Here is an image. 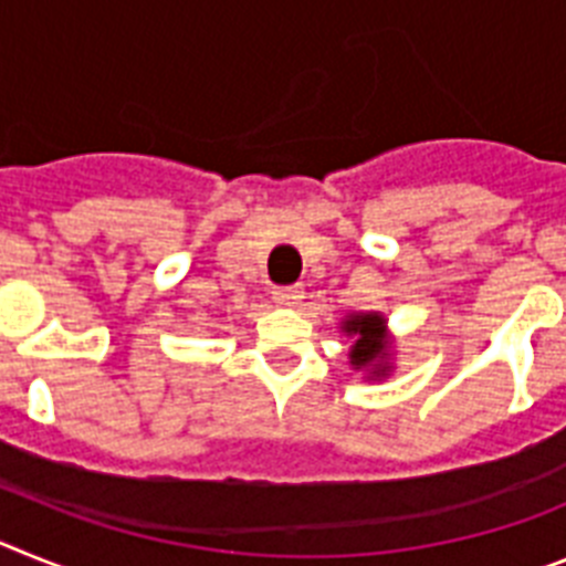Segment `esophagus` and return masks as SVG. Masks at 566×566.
<instances>
[{
  "mask_svg": "<svg viewBox=\"0 0 566 566\" xmlns=\"http://www.w3.org/2000/svg\"><path fill=\"white\" fill-rule=\"evenodd\" d=\"M302 298H304L302 287H273V302H276L279 307H296Z\"/></svg>",
  "mask_w": 566,
  "mask_h": 566,
  "instance_id": "1",
  "label": "esophagus"
}]
</instances>
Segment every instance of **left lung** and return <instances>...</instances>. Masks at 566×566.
Wrapping results in <instances>:
<instances>
[{
  "label": "left lung",
  "mask_w": 566,
  "mask_h": 566,
  "mask_svg": "<svg viewBox=\"0 0 566 566\" xmlns=\"http://www.w3.org/2000/svg\"><path fill=\"white\" fill-rule=\"evenodd\" d=\"M338 331L350 338V367L365 373V381H385L392 376V338L385 313L353 311L342 318Z\"/></svg>",
  "instance_id": "obj_1"
}]
</instances>
